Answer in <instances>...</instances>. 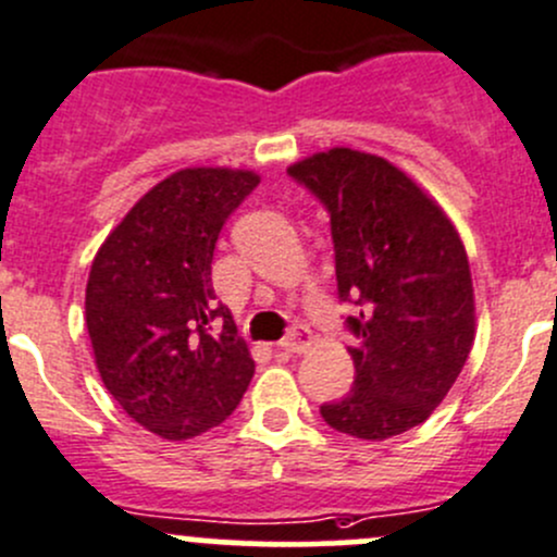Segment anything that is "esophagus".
I'll return each mask as SVG.
<instances>
[{
  "instance_id": "1",
  "label": "esophagus",
  "mask_w": 557,
  "mask_h": 557,
  "mask_svg": "<svg viewBox=\"0 0 557 557\" xmlns=\"http://www.w3.org/2000/svg\"><path fill=\"white\" fill-rule=\"evenodd\" d=\"M314 342L312 331L307 329V325H294V329L288 331V334L280 339V350H288V352H305L310 350Z\"/></svg>"
}]
</instances>
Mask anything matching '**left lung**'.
<instances>
[{
    "mask_svg": "<svg viewBox=\"0 0 557 557\" xmlns=\"http://www.w3.org/2000/svg\"><path fill=\"white\" fill-rule=\"evenodd\" d=\"M331 215L336 288L363 307L352 391L320 407L347 436L383 442L425 423L474 345L469 258L440 205L391 161L331 148L288 166Z\"/></svg>",
    "mask_w": 557,
    "mask_h": 557,
    "instance_id": "1",
    "label": "left lung"
}]
</instances>
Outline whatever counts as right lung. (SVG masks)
Returning <instances> with one entry per match:
<instances>
[{
  "instance_id": "add662e5",
  "label": "right lung",
  "mask_w": 557,
  "mask_h": 557,
  "mask_svg": "<svg viewBox=\"0 0 557 557\" xmlns=\"http://www.w3.org/2000/svg\"><path fill=\"white\" fill-rule=\"evenodd\" d=\"M258 180L228 166L174 172L94 256L86 325L97 369L123 412L161 440H194L221 425L256 372L210 274L223 223Z\"/></svg>"
}]
</instances>
